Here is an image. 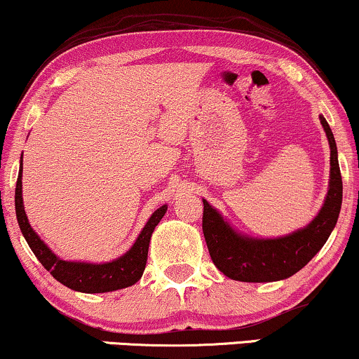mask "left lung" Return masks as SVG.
Segmentation results:
<instances>
[{"mask_svg":"<svg viewBox=\"0 0 359 359\" xmlns=\"http://www.w3.org/2000/svg\"><path fill=\"white\" fill-rule=\"evenodd\" d=\"M330 142V185L318 215L305 229L278 238H253L233 230L219 212L203 201L202 230L212 262L237 281L263 283L285 280L300 271L321 250L338 222L343 201L338 151L328 122L320 116Z\"/></svg>","mask_w":359,"mask_h":359,"instance_id":"obj_1","label":"left lung"}]
</instances>
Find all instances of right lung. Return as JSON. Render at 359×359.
<instances>
[{
	"label": "right lung",
	"mask_w": 359,
	"mask_h": 359,
	"mask_svg": "<svg viewBox=\"0 0 359 359\" xmlns=\"http://www.w3.org/2000/svg\"><path fill=\"white\" fill-rule=\"evenodd\" d=\"M22 157L21 169L16 180L15 192V208L16 219L20 229L25 235L29 248L38 257L41 265L56 278L59 283L66 285L67 288L76 290L81 293H106L114 290L133 287L135 281L140 280L147 263L149 242H151L152 232L162 217L165 215L167 205H162L152 213L147 220L142 232L139 233L135 243L129 252L107 263H86V262H67L61 260L51 248L38 237V233L31 229L28 217H26L25 205H22Z\"/></svg>",
	"instance_id": "right-lung-1"
}]
</instances>
